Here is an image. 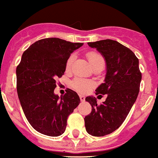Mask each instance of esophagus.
<instances>
[{
  "instance_id": "34e87169",
  "label": "esophagus",
  "mask_w": 158,
  "mask_h": 158,
  "mask_svg": "<svg viewBox=\"0 0 158 158\" xmlns=\"http://www.w3.org/2000/svg\"><path fill=\"white\" fill-rule=\"evenodd\" d=\"M79 96H80V99H81V102H84V101H85V96H84V95H81H81H79Z\"/></svg>"
}]
</instances>
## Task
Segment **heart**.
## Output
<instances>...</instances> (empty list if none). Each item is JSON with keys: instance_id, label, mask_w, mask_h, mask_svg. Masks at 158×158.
<instances>
[{"instance_id": "heart-1", "label": "heart", "mask_w": 158, "mask_h": 158, "mask_svg": "<svg viewBox=\"0 0 158 158\" xmlns=\"http://www.w3.org/2000/svg\"><path fill=\"white\" fill-rule=\"evenodd\" d=\"M86 58L89 60V64L93 67V69H103L105 65V60L103 59V55L99 54L97 51L94 50H90L85 54ZM75 59V55H72L69 56L66 62V69L69 70L71 69L73 62ZM71 87L73 89H75L76 91L81 93V94H85L87 92H89L90 89L94 87V82L91 81L85 80L82 78H75L72 81Z\"/></svg>"}]
</instances>
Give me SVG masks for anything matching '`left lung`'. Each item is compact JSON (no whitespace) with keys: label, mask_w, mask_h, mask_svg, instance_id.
Segmentation results:
<instances>
[{"label":"left lung","mask_w":158,"mask_h":158,"mask_svg":"<svg viewBox=\"0 0 158 158\" xmlns=\"http://www.w3.org/2000/svg\"><path fill=\"white\" fill-rule=\"evenodd\" d=\"M88 45L101 53L107 67L104 83L95 90V94H107L106 100L99 105L95 97L85 98L92 107L85 117V130L100 137L113 133L126 120L138 97L142 74L138 58L119 42L107 39Z\"/></svg>","instance_id":"obj_1"}]
</instances>
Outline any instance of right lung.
<instances>
[{
    "label": "right lung",
    "mask_w": 158,
    "mask_h": 158,
    "mask_svg": "<svg viewBox=\"0 0 158 158\" xmlns=\"http://www.w3.org/2000/svg\"><path fill=\"white\" fill-rule=\"evenodd\" d=\"M83 43L59 38L36 41L25 50L16 69L18 96L25 117L31 127L45 135H61L68 117L80 103L75 91L55 94L56 78L61 77L66 62Z\"/></svg>",
    "instance_id": "1"
}]
</instances>
